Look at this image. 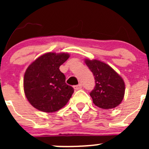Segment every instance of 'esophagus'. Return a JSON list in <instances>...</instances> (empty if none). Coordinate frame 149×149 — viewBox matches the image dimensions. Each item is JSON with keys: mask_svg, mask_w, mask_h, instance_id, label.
<instances>
[{"mask_svg": "<svg viewBox=\"0 0 149 149\" xmlns=\"http://www.w3.org/2000/svg\"><path fill=\"white\" fill-rule=\"evenodd\" d=\"M73 87H74L75 90H79V89H81V88H82V85L81 84H78V85L74 86Z\"/></svg>", "mask_w": 149, "mask_h": 149, "instance_id": "1", "label": "esophagus"}]
</instances>
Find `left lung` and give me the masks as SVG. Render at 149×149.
<instances>
[{
	"label": "left lung",
	"mask_w": 149,
	"mask_h": 149,
	"mask_svg": "<svg viewBox=\"0 0 149 149\" xmlns=\"http://www.w3.org/2000/svg\"><path fill=\"white\" fill-rule=\"evenodd\" d=\"M85 63L95 79V87L90 93L94 104L106 109L118 107L124 98L125 90L121 76L109 65L98 60L85 59Z\"/></svg>",
	"instance_id": "left-lung-1"
}]
</instances>
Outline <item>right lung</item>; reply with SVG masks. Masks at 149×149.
I'll return each mask as SVG.
<instances>
[{"instance_id": "add662e5", "label": "right lung", "mask_w": 149, "mask_h": 149, "mask_svg": "<svg viewBox=\"0 0 149 149\" xmlns=\"http://www.w3.org/2000/svg\"><path fill=\"white\" fill-rule=\"evenodd\" d=\"M69 57L65 52H47L29 65L24 77V90L34 108L54 112L69 101L74 90L66 84L65 75L59 69Z\"/></svg>"}]
</instances>
